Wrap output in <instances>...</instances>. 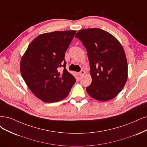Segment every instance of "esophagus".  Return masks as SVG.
<instances>
[{
  "label": "esophagus",
  "mask_w": 147,
  "mask_h": 147,
  "mask_svg": "<svg viewBox=\"0 0 147 147\" xmlns=\"http://www.w3.org/2000/svg\"><path fill=\"white\" fill-rule=\"evenodd\" d=\"M85 73H86V72H85L84 70H81L79 73H78V74L79 75V76H82Z\"/></svg>",
  "instance_id": "1"
}]
</instances>
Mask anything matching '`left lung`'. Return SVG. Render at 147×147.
Wrapping results in <instances>:
<instances>
[{
	"mask_svg": "<svg viewBox=\"0 0 147 147\" xmlns=\"http://www.w3.org/2000/svg\"><path fill=\"white\" fill-rule=\"evenodd\" d=\"M75 36L87 49L92 84L86 88L92 98L100 101L114 98L127 79V63L120 42L109 33L98 28L82 29Z\"/></svg>",
	"mask_w": 147,
	"mask_h": 147,
	"instance_id": "8db88e82",
	"label": "left lung"
}]
</instances>
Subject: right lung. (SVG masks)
I'll use <instances>...</instances> for the list:
<instances>
[{"label":"right lung","instance_id":"right-lung-1","mask_svg":"<svg viewBox=\"0 0 147 147\" xmlns=\"http://www.w3.org/2000/svg\"><path fill=\"white\" fill-rule=\"evenodd\" d=\"M76 31H55L41 34L33 40L23 55L20 71L31 92L46 102L67 97L76 82L66 69L65 53ZM64 69L58 72L60 67Z\"/></svg>","mask_w":147,"mask_h":147}]
</instances>
